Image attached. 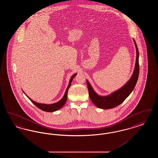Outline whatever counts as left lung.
I'll return each mask as SVG.
<instances>
[{"mask_svg": "<svg viewBox=\"0 0 158 158\" xmlns=\"http://www.w3.org/2000/svg\"><path fill=\"white\" fill-rule=\"evenodd\" d=\"M135 49H136V61L135 67L133 73L130 80L120 89L115 91L107 96H100L93 89L92 86L86 80L89 95L92 103L99 108L102 109H111L121 104L131 93L135 87L139 74V50L135 43V40H133Z\"/></svg>", "mask_w": 158, "mask_h": 158, "instance_id": "obj_1", "label": "left lung"}]
</instances>
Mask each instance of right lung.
Here are the masks:
<instances>
[{"label":"right lung","mask_w":158,"mask_h":158,"mask_svg":"<svg viewBox=\"0 0 158 158\" xmlns=\"http://www.w3.org/2000/svg\"><path fill=\"white\" fill-rule=\"evenodd\" d=\"M76 75V73H75L74 75L72 76V77H70V79L69 81V83L68 85V88L66 90L65 94L63 96V97L61 98V99H60L59 101L54 103V104H41V103H38L37 102L32 100L30 98H29L23 92V93L26 95V96L30 99L31 101L35 105L37 106L38 108H40V110L44 111H46V112H54L56 111H57L59 110H60V108H61L63 107V106L66 104V102L67 101L68 99V92L69 88H70V85H71V83L72 82L73 79L75 77V76Z\"/></svg>","instance_id":"obj_1"}]
</instances>
